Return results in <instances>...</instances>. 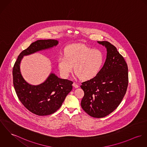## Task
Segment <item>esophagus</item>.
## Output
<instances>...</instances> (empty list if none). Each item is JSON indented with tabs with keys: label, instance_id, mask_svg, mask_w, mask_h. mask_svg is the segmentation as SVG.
I'll use <instances>...</instances> for the list:
<instances>
[{
	"label": "esophagus",
	"instance_id": "esophagus-1",
	"mask_svg": "<svg viewBox=\"0 0 147 147\" xmlns=\"http://www.w3.org/2000/svg\"><path fill=\"white\" fill-rule=\"evenodd\" d=\"M72 85H73V86H74V88H78L79 87V86L78 84H76L75 82H74L73 84H72Z\"/></svg>",
	"mask_w": 147,
	"mask_h": 147
}]
</instances>
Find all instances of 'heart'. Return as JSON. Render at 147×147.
<instances>
[{
  "instance_id": "b5f03b06",
  "label": "heart",
  "mask_w": 147,
  "mask_h": 147,
  "mask_svg": "<svg viewBox=\"0 0 147 147\" xmlns=\"http://www.w3.org/2000/svg\"><path fill=\"white\" fill-rule=\"evenodd\" d=\"M65 57H60L58 66L61 72L67 77L72 71L81 80L91 79L100 71L104 61L102 52L84 45H74L67 47Z\"/></svg>"
}]
</instances>
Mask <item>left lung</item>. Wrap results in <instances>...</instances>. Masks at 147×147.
I'll return each instance as SVG.
<instances>
[{
	"mask_svg": "<svg viewBox=\"0 0 147 147\" xmlns=\"http://www.w3.org/2000/svg\"><path fill=\"white\" fill-rule=\"evenodd\" d=\"M105 47L107 57L97 75L80 86L84 92L81 106L95 118L106 117L120 104L128 85V68L117 48L106 41H98Z\"/></svg>",
	"mask_w": 147,
	"mask_h": 147,
	"instance_id": "left-lung-1",
	"label": "left lung"
}]
</instances>
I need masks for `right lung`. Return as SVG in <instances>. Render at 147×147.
<instances>
[{"label": "right lung", "instance_id": "obj_1", "mask_svg": "<svg viewBox=\"0 0 147 147\" xmlns=\"http://www.w3.org/2000/svg\"><path fill=\"white\" fill-rule=\"evenodd\" d=\"M59 43L54 39L38 40L32 42L18 55L13 68V85L16 94L27 109L38 116L49 115L61 107L72 89L73 82L58 78L53 72L41 84L34 85L22 76L21 62L24 56L52 48Z\"/></svg>", "mask_w": 147, "mask_h": 147}]
</instances>
